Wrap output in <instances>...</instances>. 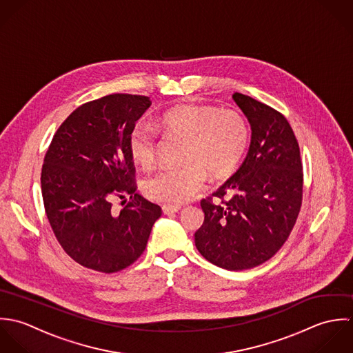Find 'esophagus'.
I'll list each match as a JSON object with an SVG mask.
<instances>
[{"mask_svg": "<svg viewBox=\"0 0 353 353\" xmlns=\"http://www.w3.org/2000/svg\"><path fill=\"white\" fill-rule=\"evenodd\" d=\"M180 210H181L180 206H168V205H165L162 208V212L165 214H174V212H179Z\"/></svg>", "mask_w": 353, "mask_h": 353, "instance_id": "34e87169", "label": "esophagus"}]
</instances>
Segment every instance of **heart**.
<instances>
[{"mask_svg":"<svg viewBox=\"0 0 353 353\" xmlns=\"http://www.w3.org/2000/svg\"><path fill=\"white\" fill-rule=\"evenodd\" d=\"M161 128L184 141L180 168L155 173L147 183V195L168 206H180L202 190L208 174L219 180L239 166L250 141V128L243 114L210 105H181L165 112ZM132 158L143 168H151L158 157V135L147 124H138L128 141Z\"/></svg>","mask_w":353,"mask_h":353,"instance_id":"b5f03b06","label":"heart"}]
</instances>
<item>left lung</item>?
I'll return each instance as SVG.
<instances>
[{"instance_id":"1","label":"left lung","mask_w":353,"mask_h":353,"mask_svg":"<svg viewBox=\"0 0 353 353\" xmlns=\"http://www.w3.org/2000/svg\"><path fill=\"white\" fill-rule=\"evenodd\" d=\"M233 99L247 116L252 137L240 169L212 196L202 199L198 251L228 270L256 268L288 240L303 201L299 143L285 116L241 92Z\"/></svg>"}]
</instances>
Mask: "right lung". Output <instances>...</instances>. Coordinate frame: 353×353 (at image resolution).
Returning a JSON list of instances; mask_svg holds the SVG:
<instances>
[{
    "label": "right lung",
    "instance_id": "add662e5",
    "mask_svg": "<svg viewBox=\"0 0 353 353\" xmlns=\"http://www.w3.org/2000/svg\"><path fill=\"white\" fill-rule=\"evenodd\" d=\"M151 101L110 94L83 103L59 127L46 151L43 206L63 250L79 265L117 273L141 258L158 205L137 194L128 141ZM130 194L121 211L112 202ZM123 203V202H121Z\"/></svg>",
    "mask_w": 353,
    "mask_h": 353
}]
</instances>
